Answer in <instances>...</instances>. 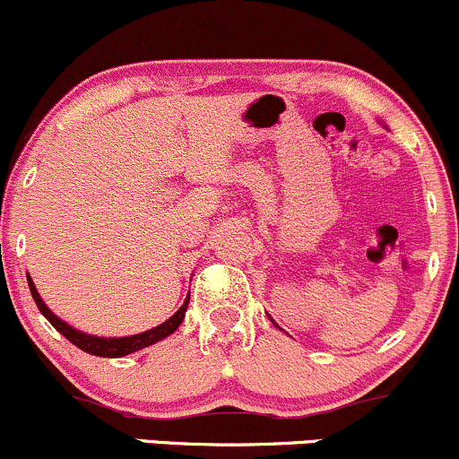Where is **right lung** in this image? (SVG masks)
Wrapping results in <instances>:
<instances>
[{"label":"right lung","mask_w":459,"mask_h":459,"mask_svg":"<svg viewBox=\"0 0 459 459\" xmlns=\"http://www.w3.org/2000/svg\"><path fill=\"white\" fill-rule=\"evenodd\" d=\"M27 283H30V292L34 296V303L38 305V309H40V314L47 317L48 322H51L53 328H57L59 333H62L64 337L68 339L70 343H74L79 350H83V352L88 354H94V357H107V359H120V357H126V354L131 352H137V350L142 348H148L152 346V343L160 342V339L169 337L171 333L176 331L178 326L182 325V320H185V311L188 307V296L185 300V305L180 307V309L176 311L174 316L169 317V320H165L163 325L150 328V331L145 333H139V335H131V337H96V335H88V333H81L77 328H73L70 325H66L64 320H59V317L53 314L48 307L42 303L40 294H38L34 281H31V277L27 274Z\"/></svg>","instance_id":"right-lung-1"}]
</instances>
